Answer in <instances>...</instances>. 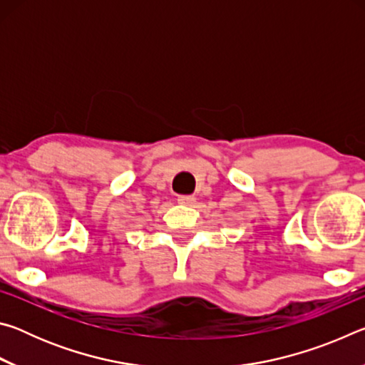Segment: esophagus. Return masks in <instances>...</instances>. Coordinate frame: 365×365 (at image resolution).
I'll return each mask as SVG.
<instances>
[{"label": "esophagus", "instance_id": "obj_1", "mask_svg": "<svg viewBox=\"0 0 365 365\" xmlns=\"http://www.w3.org/2000/svg\"><path fill=\"white\" fill-rule=\"evenodd\" d=\"M177 201L180 202V205H185V206H193V202L196 201V197L191 196V195H180V196H178Z\"/></svg>", "mask_w": 365, "mask_h": 365}]
</instances>
